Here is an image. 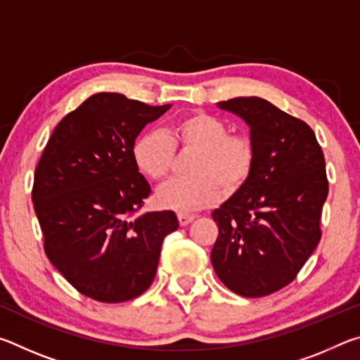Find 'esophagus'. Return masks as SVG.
<instances>
[{
	"mask_svg": "<svg viewBox=\"0 0 360 360\" xmlns=\"http://www.w3.org/2000/svg\"><path fill=\"white\" fill-rule=\"evenodd\" d=\"M178 219H179V224L182 225V227H184V225H188V224L193 221L195 216L193 214H184V212H179Z\"/></svg>",
	"mask_w": 360,
	"mask_h": 360,
	"instance_id": "obj_1",
	"label": "esophagus"
}]
</instances>
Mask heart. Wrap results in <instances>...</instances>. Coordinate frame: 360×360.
Returning <instances> with one entry per match:
<instances>
[{
	"instance_id": "1",
	"label": "heart",
	"mask_w": 360,
	"mask_h": 360,
	"mask_svg": "<svg viewBox=\"0 0 360 360\" xmlns=\"http://www.w3.org/2000/svg\"><path fill=\"white\" fill-rule=\"evenodd\" d=\"M176 146L195 149L193 178H173L157 191L162 208L192 212L217 202L222 187L233 193L245 186L255 163V146L246 135L231 133L222 119L206 112H192L174 120L169 136L162 130H148L131 148L133 162L150 179H162L173 167Z\"/></svg>"
}]
</instances>
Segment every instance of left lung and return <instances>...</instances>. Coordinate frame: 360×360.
Listing matches in <instances>:
<instances>
[{
	"mask_svg": "<svg viewBox=\"0 0 360 360\" xmlns=\"http://www.w3.org/2000/svg\"><path fill=\"white\" fill-rule=\"evenodd\" d=\"M249 127L254 169L212 219L219 235L211 264L243 297H264L292 283L321 240L328 193L326 160L314 131L259 96L217 103Z\"/></svg>",
	"mask_w": 360,
	"mask_h": 360,
	"instance_id": "obj_1",
	"label": "left lung"
}]
</instances>
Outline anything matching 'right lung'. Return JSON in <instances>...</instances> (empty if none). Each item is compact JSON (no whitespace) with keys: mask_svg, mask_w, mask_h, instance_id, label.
<instances>
[{"mask_svg":"<svg viewBox=\"0 0 360 360\" xmlns=\"http://www.w3.org/2000/svg\"><path fill=\"white\" fill-rule=\"evenodd\" d=\"M172 105L96 94L56 127L34 172L33 205L44 251L82 295L131 300L154 281L162 243L179 227L173 211L135 212L150 186L131 148Z\"/></svg>","mask_w":360,"mask_h":360,"instance_id":"1","label":"right lung"}]
</instances>
